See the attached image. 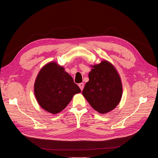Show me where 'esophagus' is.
Wrapping results in <instances>:
<instances>
[{"mask_svg":"<svg viewBox=\"0 0 158 158\" xmlns=\"http://www.w3.org/2000/svg\"><path fill=\"white\" fill-rule=\"evenodd\" d=\"M79 87H80L81 91H82L83 89H84V84L83 82L80 83V84H79Z\"/></svg>","mask_w":158,"mask_h":158,"instance_id":"34e87169","label":"esophagus"}]
</instances>
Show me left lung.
Instances as JSON below:
<instances>
[{
	"instance_id": "8db88e82",
	"label": "left lung",
	"mask_w": 158,
	"mask_h": 158,
	"mask_svg": "<svg viewBox=\"0 0 158 158\" xmlns=\"http://www.w3.org/2000/svg\"><path fill=\"white\" fill-rule=\"evenodd\" d=\"M89 81L82 95L99 113L106 114L119 104L123 95L121 77L114 65L106 60L91 65Z\"/></svg>"
}]
</instances>
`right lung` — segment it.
Here are the masks:
<instances>
[{"label": "right lung", "instance_id": "right-lung-1", "mask_svg": "<svg viewBox=\"0 0 158 158\" xmlns=\"http://www.w3.org/2000/svg\"><path fill=\"white\" fill-rule=\"evenodd\" d=\"M64 70L56 62H50L42 67L34 82V95L38 104L53 114L64 109L73 96L81 92Z\"/></svg>", "mask_w": 158, "mask_h": 158}]
</instances>
